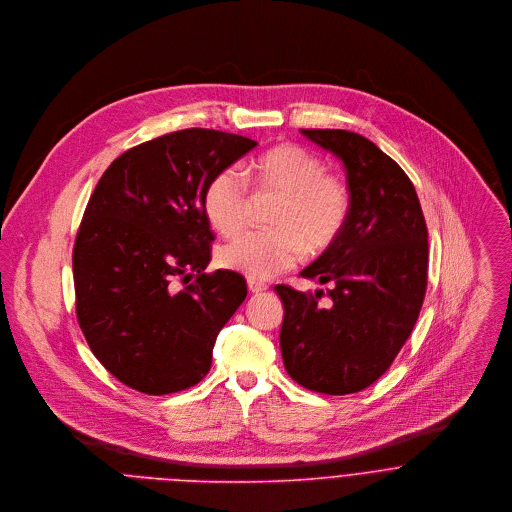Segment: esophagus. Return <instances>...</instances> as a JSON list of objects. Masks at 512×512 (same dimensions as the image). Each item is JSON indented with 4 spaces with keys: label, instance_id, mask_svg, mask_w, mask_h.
Wrapping results in <instances>:
<instances>
[{
    "label": "esophagus",
    "instance_id": "1",
    "mask_svg": "<svg viewBox=\"0 0 512 512\" xmlns=\"http://www.w3.org/2000/svg\"><path fill=\"white\" fill-rule=\"evenodd\" d=\"M248 290L252 294H262V292L268 290V286L264 282H258V280H248Z\"/></svg>",
    "mask_w": 512,
    "mask_h": 512
}]
</instances>
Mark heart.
Segmentation results:
<instances>
[{
  "label": "heart",
  "instance_id": "1",
  "mask_svg": "<svg viewBox=\"0 0 512 512\" xmlns=\"http://www.w3.org/2000/svg\"><path fill=\"white\" fill-rule=\"evenodd\" d=\"M256 192L278 194L270 230L244 232L226 244L218 260L250 280H270L294 268L310 252H324L340 238L351 208L345 182L326 172L312 151L282 143L260 155L248 172ZM244 174L228 167L216 172L202 194L204 216L222 236L238 234L252 208Z\"/></svg>",
  "mask_w": 512,
  "mask_h": 512
}]
</instances>
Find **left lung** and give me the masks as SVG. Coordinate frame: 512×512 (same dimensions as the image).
Instances as JSON below:
<instances>
[{
    "label": "left lung",
    "mask_w": 512,
    "mask_h": 512,
    "mask_svg": "<svg viewBox=\"0 0 512 512\" xmlns=\"http://www.w3.org/2000/svg\"><path fill=\"white\" fill-rule=\"evenodd\" d=\"M302 133L340 157L351 208L336 244L302 270L330 284V300L276 286L282 359L302 387L347 395L377 381L413 332L427 290V224L409 176L371 141L341 129Z\"/></svg>",
    "instance_id": "obj_1"
}]
</instances>
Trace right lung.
Masks as SVG:
<instances>
[{
	"instance_id": "right-lung-1",
	"label": "right lung",
	"mask_w": 512,
	"mask_h": 512,
	"mask_svg": "<svg viewBox=\"0 0 512 512\" xmlns=\"http://www.w3.org/2000/svg\"><path fill=\"white\" fill-rule=\"evenodd\" d=\"M256 145L174 131L125 151L99 178L73 246L75 310L93 355L121 383L167 395L208 373L216 336L248 290L238 272H204L214 234L202 194ZM176 277L195 280L176 291Z\"/></svg>"
}]
</instances>
